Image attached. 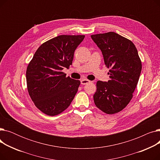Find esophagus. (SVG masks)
<instances>
[{
    "label": "esophagus",
    "instance_id": "34e87169",
    "mask_svg": "<svg viewBox=\"0 0 160 160\" xmlns=\"http://www.w3.org/2000/svg\"><path fill=\"white\" fill-rule=\"evenodd\" d=\"M80 82H81V84L82 85H85V84H87V83H90L91 81L87 80V79H82L80 80Z\"/></svg>",
    "mask_w": 160,
    "mask_h": 160
}]
</instances>
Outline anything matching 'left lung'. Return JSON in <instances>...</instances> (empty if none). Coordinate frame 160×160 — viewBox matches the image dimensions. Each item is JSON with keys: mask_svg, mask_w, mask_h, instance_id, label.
Listing matches in <instances>:
<instances>
[{"mask_svg": "<svg viewBox=\"0 0 160 160\" xmlns=\"http://www.w3.org/2000/svg\"><path fill=\"white\" fill-rule=\"evenodd\" d=\"M91 38L101 50L106 66L110 68V80L97 82L95 104L107 114L118 113L130 102L140 77L142 65L138 50L131 41L115 32Z\"/></svg>", "mask_w": 160, "mask_h": 160, "instance_id": "1", "label": "left lung"}]
</instances>
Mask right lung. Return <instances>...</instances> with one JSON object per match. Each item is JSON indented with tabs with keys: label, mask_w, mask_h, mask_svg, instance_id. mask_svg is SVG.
<instances>
[{
	"label": "right lung",
	"mask_w": 160,
	"mask_h": 160,
	"mask_svg": "<svg viewBox=\"0 0 160 160\" xmlns=\"http://www.w3.org/2000/svg\"><path fill=\"white\" fill-rule=\"evenodd\" d=\"M84 36L61 35L47 41L36 50L28 65V93L43 113L54 116L69 106L80 84L62 72L72 65L76 48Z\"/></svg>",
	"instance_id": "1"
}]
</instances>
